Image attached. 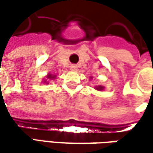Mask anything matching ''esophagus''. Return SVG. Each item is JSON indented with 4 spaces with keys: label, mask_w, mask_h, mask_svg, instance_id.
Returning <instances> with one entry per match:
<instances>
[{
    "label": "esophagus",
    "mask_w": 153,
    "mask_h": 153,
    "mask_svg": "<svg viewBox=\"0 0 153 153\" xmlns=\"http://www.w3.org/2000/svg\"><path fill=\"white\" fill-rule=\"evenodd\" d=\"M70 69H71V71H76L77 66H76V65H71V67H70Z\"/></svg>",
    "instance_id": "34e87169"
}]
</instances>
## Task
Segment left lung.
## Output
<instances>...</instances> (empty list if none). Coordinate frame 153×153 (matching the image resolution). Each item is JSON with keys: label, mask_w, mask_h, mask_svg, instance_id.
Instances as JSON below:
<instances>
[{"label": "left lung", "mask_w": 153, "mask_h": 153, "mask_svg": "<svg viewBox=\"0 0 153 153\" xmlns=\"http://www.w3.org/2000/svg\"><path fill=\"white\" fill-rule=\"evenodd\" d=\"M95 89H96V90H99V91H101V90H103V89H104V87H103V86H100V85L96 86V87H95Z\"/></svg>", "instance_id": "obj_1"}]
</instances>
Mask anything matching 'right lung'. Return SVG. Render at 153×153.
<instances>
[{"mask_svg":"<svg viewBox=\"0 0 153 153\" xmlns=\"http://www.w3.org/2000/svg\"><path fill=\"white\" fill-rule=\"evenodd\" d=\"M56 76L55 75H52V74H48V76H47V79H45L42 82H47V80H53V79H55ZM47 83H48V82H47Z\"/></svg>","mask_w":153,"mask_h":153,"instance_id":"right-lung-1","label":"right lung"}]
</instances>
